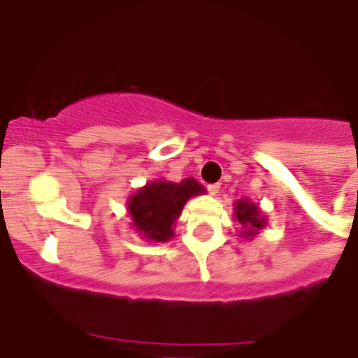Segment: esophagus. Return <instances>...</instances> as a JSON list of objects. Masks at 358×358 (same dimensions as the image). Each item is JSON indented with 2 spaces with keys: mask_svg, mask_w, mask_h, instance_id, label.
Returning a JSON list of instances; mask_svg holds the SVG:
<instances>
[{
  "mask_svg": "<svg viewBox=\"0 0 358 358\" xmlns=\"http://www.w3.org/2000/svg\"><path fill=\"white\" fill-rule=\"evenodd\" d=\"M207 191H209V194H213V196H215V194L218 193V191H220V185H218V184L207 185Z\"/></svg>",
  "mask_w": 358,
  "mask_h": 358,
  "instance_id": "34e87169",
  "label": "esophagus"
}]
</instances>
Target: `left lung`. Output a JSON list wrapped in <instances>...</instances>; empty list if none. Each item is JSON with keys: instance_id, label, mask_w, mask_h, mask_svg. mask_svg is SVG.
I'll list each match as a JSON object with an SVG mask.
<instances>
[{"instance_id": "obj_1", "label": "left lung", "mask_w": 358, "mask_h": 358, "mask_svg": "<svg viewBox=\"0 0 358 358\" xmlns=\"http://www.w3.org/2000/svg\"><path fill=\"white\" fill-rule=\"evenodd\" d=\"M235 218L242 227L238 235L245 240H253L267 225V216L260 209V206L251 202L249 198H240L235 202Z\"/></svg>"}]
</instances>
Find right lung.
<instances>
[{
    "label": "right lung",
    "mask_w": 358,
    "mask_h": 358,
    "mask_svg": "<svg viewBox=\"0 0 358 358\" xmlns=\"http://www.w3.org/2000/svg\"><path fill=\"white\" fill-rule=\"evenodd\" d=\"M203 193L206 187L194 178H185L178 184L164 178L152 180L129 196L127 215L131 225L147 242H169L185 202Z\"/></svg>",
    "instance_id": "obj_1"
}]
</instances>
